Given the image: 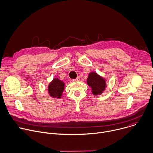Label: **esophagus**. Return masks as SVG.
Segmentation results:
<instances>
[{"mask_svg": "<svg viewBox=\"0 0 153 153\" xmlns=\"http://www.w3.org/2000/svg\"><path fill=\"white\" fill-rule=\"evenodd\" d=\"M73 82H76V81H79L80 80V78L79 77H77L76 79H72L71 80Z\"/></svg>", "mask_w": 153, "mask_h": 153, "instance_id": "esophagus-1", "label": "esophagus"}]
</instances>
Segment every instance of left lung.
<instances>
[{
    "instance_id": "obj_1",
    "label": "left lung",
    "mask_w": 153,
    "mask_h": 153,
    "mask_svg": "<svg viewBox=\"0 0 153 153\" xmlns=\"http://www.w3.org/2000/svg\"><path fill=\"white\" fill-rule=\"evenodd\" d=\"M87 83L92 89V93L95 96L100 94L106 87L105 79L94 72L89 74L87 79Z\"/></svg>"
}]
</instances>
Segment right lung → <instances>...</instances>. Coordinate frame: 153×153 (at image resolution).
Here are the masks:
<instances>
[{
  "label": "right lung",
  "instance_id": "1",
  "mask_svg": "<svg viewBox=\"0 0 153 153\" xmlns=\"http://www.w3.org/2000/svg\"><path fill=\"white\" fill-rule=\"evenodd\" d=\"M64 83L58 79H54L48 86V92L50 96L60 98L64 90Z\"/></svg>",
  "mask_w": 153,
  "mask_h": 153
}]
</instances>
